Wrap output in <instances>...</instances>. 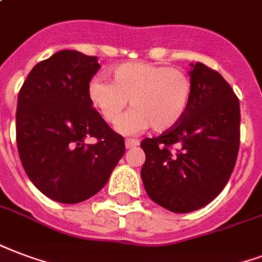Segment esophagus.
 <instances>
[{"label": "esophagus", "instance_id": "34e87169", "mask_svg": "<svg viewBox=\"0 0 262 262\" xmlns=\"http://www.w3.org/2000/svg\"><path fill=\"white\" fill-rule=\"evenodd\" d=\"M139 143H140V141L137 140V139H126V148H133V147L139 146Z\"/></svg>", "mask_w": 262, "mask_h": 262}]
</instances>
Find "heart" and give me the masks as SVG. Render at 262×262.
Segmentation results:
<instances>
[{
	"label": "heart",
	"mask_w": 262,
	"mask_h": 262,
	"mask_svg": "<svg viewBox=\"0 0 262 262\" xmlns=\"http://www.w3.org/2000/svg\"><path fill=\"white\" fill-rule=\"evenodd\" d=\"M92 105L110 125L121 121L127 101L133 108L121 122L126 135L175 127L185 116L191 98V80L178 68L148 62L122 63L112 71V83L92 79L87 86Z\"/></svg>",
	"instance_id": "1"
}]
</instances>
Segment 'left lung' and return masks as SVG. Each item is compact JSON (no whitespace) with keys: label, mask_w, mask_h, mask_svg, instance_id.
<instances>
[{"label":"left lung","mask_w":262,"mask_h":262,"mask_svg":"<svg viewBox=\"0 0 262 262\" xmlns=\"http://www.w3.org/2000/svg\"><path fill=\"white\" fill-rule=\"evenodd\" d=\"M191 98L175 127L141 141V179L152 201L191 212L228 183L240 146V104L232 87L204 63H191Z\"/></svg>","instance_id":"1"}]
</instances>
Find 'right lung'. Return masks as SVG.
<instances>
[{"label":"right lung","mask_w":262,"mask_h":262,"mask_svg":"<svg viewBox=\"0 0 262 262\" xmlns=\"http://www.w3.org/2000/svg\"><path fill=\"white\" fill-rule=\"evenodd\" d=\"M97 57L73 50L38 62L19 90L16 144L25 172L51 200L76 204L97 194L125 154L87 96ZM86 137L96 143L87 145Z\"/></svg>","instance_id":"add662e5"}]
</instances>
